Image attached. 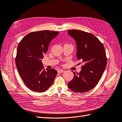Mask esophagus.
I'll list each match as a JSON object with an SVG mask.
<instances>
[{"label": "esophagus", "instance_id": "obj_1", "mask_svg": "<svg viewBox=\"0 0 122 122\" xmlns=\"http://www.w3.org/2000/svg\"><path fill=\"white\" fill-rule=\"evenodd\" d=\"M64 71H65L63 70V69H59V70L58 71V72H59V73H61V72H63Z\"/></svg>", "mask_w": 122, "mask_h": 122}]
</instances>
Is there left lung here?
Returning <instances> with one entry per match:
<instances>
[{
    "instance_id": "left-lung-1",
    "label": "left lung",
    "mask_w": 122,
    "mask_h": 122,
    "mask_svg": "<svg viewBox=\"0 0 122 122\" xmlns=\"http://www.w3.org/2000/svg\"><path fill=\"white\" fill-rule=\"evenodd\" d=\"M68 34L76 42L78 60L84 64L77 75L74 72V77L68 83V87L76 92H87L98 84L106 68L107 60L105 48L91 33L72 30H68Z\"/></svg>"
}]
</instances>
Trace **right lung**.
<instances>
[{
	"label": "right lung",
	"mask_w": 122,
	"mask_h": 122,
	"mask_svg": "<svg viewBox=\"0 0 122 122\" xmlns=\"http://www.w3.org/2000/svg\"><path fill=\"white\" fill-rule=\"evenodd\" d=\"M53 30L30 33L19 42L15 63L19 74L27 87L35 92H43L53 84L57 71L44 68L41 59L48 51L51 41L59 34Z\"/></svg>",
	"instance_id": "1"
}]
</instances>
